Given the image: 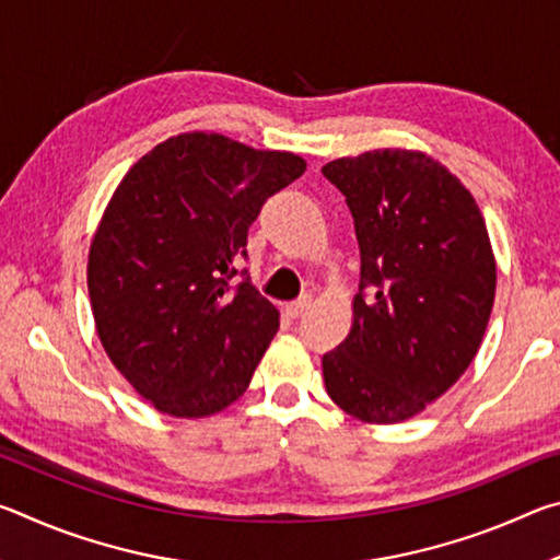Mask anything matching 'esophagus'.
I'll return each instance as SVG.
<instances>
[{
  "mask_svg": "<svg viewBox=\"0 0 560 560\" xmlns=\"http://www.w3.org/2000/svg\"><path fill=\"white\" fill-rule=\"evenodd\" d=\"M308 306H311V299L293 301V303H287V306H283V314H287V318H299Z\"/></svg>",
  "mask_w": 560,
  "mask_h": 560,
  "instance_id": "esophagus-1",
  "label": "esophagus"
}]
</instances>
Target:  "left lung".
Listing matches in <instances>:
<instances>
[{
    "label": "left lung",
    "instance_id": "obj_1",
    "mask_svg": "<svg viewBox=\"0 0 560 560\" xmlns=\"http://www.w3.org/2000/svg\"><path fill=\"white\" fill-rule=\"evenodd\" d=\"M346 197L360 246L353 326L324 355L326 390L373 424L410 420L459 381L494 306L497 261L467 187L417 150L320 170Z\"/></svg>",
    "mask_w": 560,
    "mask_h": 560
}]
</instances>
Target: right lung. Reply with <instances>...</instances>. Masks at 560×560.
I'll return each mask as SVG.
<instances>
[{
	"instance_id": "right-lung-1",
	"label": "right lung",
	"mask_w": 560,
	"mask_h": 560,
	"mask_svg": "<svg viewBox=\"0 0 560 560\" xmlns=\"http://www.w3.org/2000/svg\"><path fill=\"white\" fill-rule=\"evenodd\" d=\"M306 160L220 132H179L138 160L113 192L89 252L103 348L155 410L210 417L252 383L279 311L234 261L261 205Z\"/></svg>"
}]
</instances>
